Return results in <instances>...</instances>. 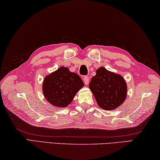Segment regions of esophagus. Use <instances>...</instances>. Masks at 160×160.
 <instances>
[{
	"mask_svg": "<svg viewBox=\"0 0 160 160\" xmlns=\"http://www.w3.org/2000/svg\"><path fill=\"white\" fill-rule=\"evenodd\" d=\"M83 82L86 85H88L89 83V77H83Z\"/></svg>",
	"mask_w": 160,
	"mask_h": 160,
	"instance_id": "esophagus-1",
	"label": "esophagus"
}]
</instances>
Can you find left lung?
<instances>
[{"instance_id": "left-lung-1", "label": "left lung", "mask_w": 160, "mask_h": 160, "mask_svg": "<svg viewBox=\"0 0 160 160\" xmlns=\"http://www.w3.org/2000/svg\"><path fill=\"white\" fill-rule=\"evenodd\" d=\"M88 87L98 106L107 111L117 108L127 97V83L124 78L103 67L96 70Z\"/></svg>"}]
</instances>
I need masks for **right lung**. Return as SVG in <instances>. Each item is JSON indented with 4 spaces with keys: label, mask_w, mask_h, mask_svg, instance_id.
<instances>
[{
    "label": "right lung",
    "mask_w": 160,
    "mask_h": 160,
    "mask_svg": "<svg viewBox=\"0 0 160 160\" xmlns=\"http://www.w3.org/2000/svg\"><path fill=\"white\" fill-rule=\"evenodd\" d=\"M83 87V82L79 76L64 67L47 75L42 82L44 98L52 106L58 108L69 106Z\"/></svg>",
    "instance_id": "add662e5"
}]
</instances>
